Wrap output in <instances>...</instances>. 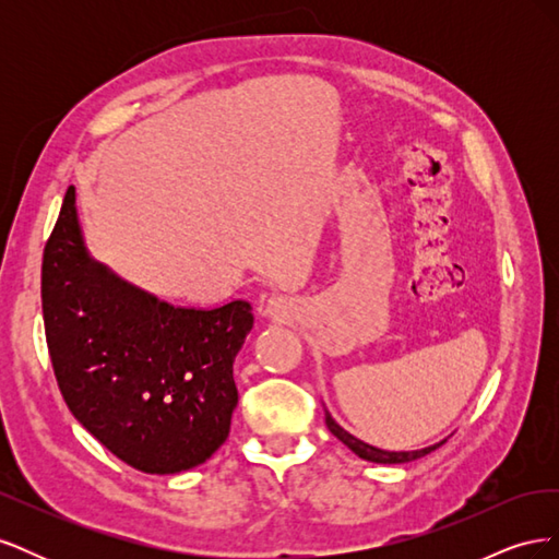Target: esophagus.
<instances>
[{
    "mask_svg": "<svg viewBox=\"0 0 559 559\" xmlns=\"http://www.w3.org/2000/svg\"><path fill=\"white\" fill-rule=\"evenodd\" d=\"M284 310H286V306H284L282 300H277V298L267 300V308H265V312H267L270 317H284Z\"/></svg>",
    "mask_w": 559,
    "mask_h": 559,
    "instance_id": "obj_1",
    "label": "esophagus"
}]
</instances>
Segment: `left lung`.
Wrapping results in <instances>:
<instances>
[{
  "label": "left lung",
  "instance_id": "obj_1",
  "mask_svg": "<svg viewBox=\"0 0 559 559\" xmlns=\"http://www.w3.org/2000/svg\"><path fill=\"white\" fill-rule=\"evenodd\" d=\"M326 427H329V431L337 438V441H343L354 454H359L361 460L376 462V464H405V462H413V460H419V456H425V454L433 452L436 448H441V445L445 443V441H441V443H433V445H429V448L411 450V452H389V450H380V448L368 445V443L359 441V438H354L352 433H347V431L331 417L329 411H326Z\"/></svg>",
  "mask_w": 559,
  "mask_h": 559
}]
</instances>
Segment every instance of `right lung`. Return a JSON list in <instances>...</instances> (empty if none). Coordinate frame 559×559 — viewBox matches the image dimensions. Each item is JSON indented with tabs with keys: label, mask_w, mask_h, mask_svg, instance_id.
<instances>
[{
	"label": "right lung",
	"mask_w": 559,
	"mask_h": 559,
	"mask_svg": "<svg viewBox=\"0 0 559 559\" xmlns=\"http://www.w3.org/2000/svg\"><path fill=\"white\" fill-rule=\"evenodd\" d=\"M41 310L67 408L118 460L165 476L224 445L247 300L181 308L114 275L88 257L70 186L44 247Z\"/></svg>",
	"instance_id": "obj_1"
}]
</instances>
